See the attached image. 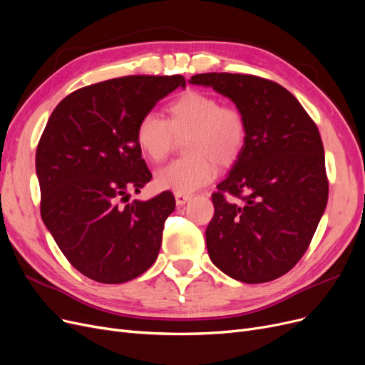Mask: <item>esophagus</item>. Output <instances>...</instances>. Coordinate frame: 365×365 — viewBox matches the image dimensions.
<instances>
[{
	"mask_svg": "<svg viewBox=\"0 0 365 365\" xmlns=\"http://www.w3.org/2000/svg\"><path fill=\"white\" fill-rule=\"evenodd\" d=\"M174 198H176L178 205H185L189 200L192 198V195H189V194H182V192H176V194H174Z\"/></svg>",
	"mask_w": 365,
	"mask_h": 365,
	"instance_id": "obj_1",
	"label": "esophagus"
}]
</instances>
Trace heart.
Here are the masks:
<instances>
[{
    "mask_svg": "<svg viewBox=\"0 0 365 365\" xmlns=\"http://www.w3.org/2000/svg\"><path fill=\"white\" fill-rule=\"evenodd\" d=\"M167 113V119L146 113L135 126L137 146L152 163L163 161L176 138L185 137L187 155L156 171V187L191 194L213 180L216 164L228 167L239 160L247 140L239 107L222 106L212 93L187 91L168 104Z\"/></svg>",
    "mask_w": 365,
    "mask_h": 365,
    "instance_id": "b5f03b06",
    "label": "heart"
}]
</instances>
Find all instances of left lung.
<instances>
[{
    "label": "left lung",
    "instance_id": "8db88e82",
    "mask_svg": "<svg viewBox=\"0 0 365 365\" xmlns=\"http://www.w3.org/2000/svg\"><path fill=\"white\" fill-rule=\"evenodd\" d=\"M189 82L231 98L247 123L242 155L212 194L209 257L235 280H274L304 255L327 207L318 126L288 89L268 78L204 73Z\"/></svg>",
    "mask_w": 365,
    "mask_h": 365
}]
</instances>
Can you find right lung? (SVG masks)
Wrapping results in <instances>:
<instances>
[{"instance_id":"1","label":"right lung","mask_w":365,"mask_h":365,"mask_svg":"<svg viewBox=\"0 0 365 365\" xmlns=\"http://www.w3.org/2000/svg\"><path fill=\"white\" fill-rule=\"evenodd\" d=\"M186 81L123 76L77 89L52 112L40 137L36 170L44 225L76 270L100 283L143 274L161 249L170 191L130 201L152 179L135 126Z\"/></svg>"}]
</instances>
